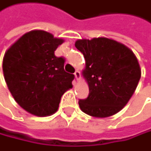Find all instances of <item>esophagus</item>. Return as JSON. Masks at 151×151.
<instances>
[{
  "instance_id": "1",
  "label": "esophagus",
  "mask_w": 151,
  "mask_h": 151,
  "mask_svg": "<svg viewBox=\"0 0 151 151\" xmlns=\"http://www.w3.org/2000/svg\"><path fill=\"white\" fill-rule=\"evenodd\" d=\"M75 76H76V80H79L80 79V76H81V74H80V72L78 71V70H76V72H75Z\"/></svg>"
}]
</instances>
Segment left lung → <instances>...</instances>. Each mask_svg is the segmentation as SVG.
Segmentation results:
<instances>
[{"instance_id": "8db88e82", "label": "left lung", "mask_w": 151, "mask_h": 151, "mask_svg": "<svg viewBox=\"0 0 151 151\" xmlns=\"http://www.w3.org/2000/svg\"><path fill=\"white\" fill-rule=\"evenodd\" d=\"M76 47L83 54V76L88 96L79 100L83 112L94 118H107L122 110L134 94L141 77L135 55L125 45L106 37L79 39Z\"/></svg>"}]
</instances>
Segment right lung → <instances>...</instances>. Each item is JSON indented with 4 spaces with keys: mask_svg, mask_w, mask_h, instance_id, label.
Segmentation results:
<instances>
[{
    "mask_svg": "<svg viewBox=\"0 0 151 151\" xmlns=\"http://www.w3.org/2000/svg\"><path fill=\"white\" fill-rule=\"evenodd\" d=\"M63 42L50 32L33 29L23 34L4 54L2 71L8 90L29 114H54L63 93L73 88L75 76L64 71V59L55 56Z\"/></svg>",
    "mask_w": 151,
    "mask_h": 151,
    "instance_id": "obj_1",
    "label": "right lung"
}]
</instances>
